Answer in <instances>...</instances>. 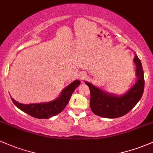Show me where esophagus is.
Wrapping results in <instances>:
<instances>
[{"instance_id":"1","label":"esophagus","mask_w":153,"mask_h":153,"mask_svg":"<svg viewBox=\"0 0 153 153\" xmlns=\"http://www.w3.org/2000/svg\"><path fill=\"white\" fill-rule=\"evenodd\" d=\"M85 77H86V75L85 74H80V75L79 76V79L80 80H84L85 79Z\"/></svg>"}]
</instances>
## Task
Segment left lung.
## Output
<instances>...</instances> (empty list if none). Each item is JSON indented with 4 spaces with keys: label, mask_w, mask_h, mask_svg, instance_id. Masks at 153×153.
I'll list each match as a JSON object with an SVG mask.
<instances>
[{
    "label": "left lung",
    "mask_w": 153,
    "mask_h": 153,
    "mask_svg": "<svg viewBox=\"0 0 153 153\" xmlns=\"http://www.w3.org/2000/svg\"><path fill=\"white\" fill-rule=\"evenodd\" d=\"M133 61L136 65L137 80L125 94L121 96L112 94L100 89L89 82H85L90 91V109L95 114L106 118L120 117L127 114L139 102L144 88V71L141 60L136 54Z\"/></svg>",
    "instance_id": "left-lung-1"
}]
</instances>
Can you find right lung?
Returning a JSON list of instances; mask_svg holds the SVG:
<instances>
[{
    "label": "right lung",
    "mask_w": 153,
    "mask_h": 153,
    "mask_svg": "<svg viewBox=\"0 0 153 153\" xmlns=\"http://www.w3.org/2000/svg\"><path fill=\"white\" fill-rule=\"evenodd\" d=\"M80 85V81L75 80L62 90L60 95L52 101L39 103L23 104L12 98L13 103L19 109L29 115L39 119H48L61 112L69 101L75 89Z\"/></svg>",
    "instance_id": "obj_1"
}]
</instances>
